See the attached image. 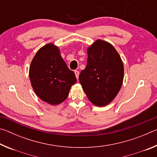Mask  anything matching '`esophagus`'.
Wrapping results in <instances>:
<instances>
[{"instance_id":"esophagus-1","label":"esophagus","mask_w":157,"mask_h":157,"mask_svg":"<svg viewBox=\"0 0 157 157\" xmlns=\"http://www.w3.org/2000/svg\"><path fill=\"white\" fill-rule=\"evenodd\" d=\"M75 77L77 78V79H78L79 78V71L75 70Z\"/></svg>"}]
</instances>
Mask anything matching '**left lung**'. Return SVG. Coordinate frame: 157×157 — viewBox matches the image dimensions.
Instances as JSON below:
<instances>
[{"instance_id":"obj_1","label":"left lung","mask_w":157,"mask_h":157,"mask_svg":"<svg viewBox=\"0 0 157 157\" xmlns=\"http://www.w3.org/2000/svg\"><path fill=\"white\" fill-rule=\"evenodd\" d=\"M86 66L79 80L93 104L104 107L112 101L123 84L124 67L112 45L98 39L87 50Z\"/></svg>"}]
</instances>
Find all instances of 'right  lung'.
<instances>
[{
  "label": "right lung",
  "mask_w": 157,
  "mask_h": 157,
  "mask_svg": "<svg viewBox=\"0 0 157 157\" xmlns=\"http://www.w3.org/2000/svg\"><path fill=\"white\" fill-rule=\"evenodd\" d=\"M29 77L37 96L51 105L63 102L71 86L77 82L75 73L68 68L59 49L52 44L41 48L36 53Z\"/></svg>",
  "instance_id": "right-lung-1"
}]
</instances>
